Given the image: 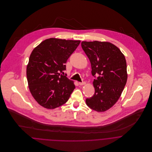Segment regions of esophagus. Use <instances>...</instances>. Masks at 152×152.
Here are the masks:
<instances>
[{
  "mask_svg": "<svg viewBox=\"0 0 152 152\" xmlns=\"http://www.w3.org/2000/svg\"><path fill=\"white\" fill-rule=\"evenodd\" d=\"M78 84H79L80 86H83V85L86 84V83L85 82H82V83H79Z\"/></svg>",
  "mask_w": 152,
  "mask_h": 152,
  "instance_id": "obj_1",
  "label": "esophagus"
}]
</instances>
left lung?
I'll list each match as a JSON object with an SVG mask.
<instances>
[{"mask_svg":"<svg viewBox=\"0 0 152 152\" xmlns=\"http://www.w3.org/2000/svg\"><path fill=\"white\" fill-rule=\"evenodd\" d=\"M81 47L89 59L95 94L86 99L88 107L104 112L118 101L126 84L127 65L124 55L109 42H83Z\"/></svg>","mask_w":152,"mask_h":152,"instance_id":"obj_1","label":"left lung"}]
</instances>
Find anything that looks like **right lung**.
<instances>
[{
	"instance_id": "right-lung-1",
	"label": "right lung",
	"mask_w": 152,
	"mask_h": 152,
	"mask_svg": "<svg viewBox=\"0 0 152 152\" xmlns=\"http://www.w3.org/2000/svg\"><path fill=\"white\" fill-rule=\"evenodd\" d=\"M80 42L51 38L31 52L26 69L28 88L34 99L44 108L63 105L75 89L64 71L67 60Z\"/></svg>"
}]
</instances>
